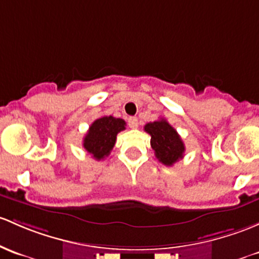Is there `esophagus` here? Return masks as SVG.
I'll list each match as a JSON object with an SVG mask.
<instances>
[{"label": "esophagus", "instance_id": "34e87169", "mask_svg": "<svg viewBox=\"0 0 259 259\" xmlns=\"http://www.w3.org/2000/svg\"><path fill=\"white\" fill-rule=\"evenodd\" d=\"M127 125H129L132 129H137L139 125V120L137 116H130V118L127 119Z\"/></svg>", "mask_w": 259, "mask_h": 259}]
</instances>
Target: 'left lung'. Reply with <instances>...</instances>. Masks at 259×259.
I'll list each match as a JSON object with an SVG mask.
<instances>
[{"label": "left lung", "mask_w": 259, "mask_h": 259, "mask_svg": "<svg viewBox=\"0 0 259 259\" xmlns=\"http://www.w3.org/2000/svg\"><path fill=\"white\" fill-rule=\"evenodd\" d=\"M144 130L151 137V148L155 151L156 159L161 164L172 166L184 157V141L165 119L148 122L144 126Z\"/></svg>", "instance_id": "1"}]
</instances>
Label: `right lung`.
I'll return each instance as SVG.
<instances>
[{
	"label": "right lung",
	"mask_w": 259,
	"mask_h": 259,
	"mask_svg": "<svg viewBox=\"0 0 259 259\" xmlns=\"http://www.w3.org/2000/svg\"><path fill=\"white\" fill-rule=\"evenodd\" d=\"M125 122L120 118L102 116L89 126L84 137L83 146L95 160H103L110 154L116 141V135L125 129Z\"/></svg>",
	"instance_id": "right-lung-1"
}]
</instances>
